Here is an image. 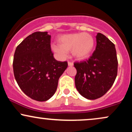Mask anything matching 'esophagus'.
Here are the masks:
<instances>
[{"instance_id":"obj_1","label":"esophagus","mask_w":132,"mask_h":132,"mask_svg":"<svg viewBox=\"0 0 132 132\" xmlns=\"http://www.w3.org/2000/svg\"><path fill=\"white\" fill-rule=\"evenodd\" d=\"M68 66H73V63L69 61V62H68Z\"/></svg>"}]
</instances>
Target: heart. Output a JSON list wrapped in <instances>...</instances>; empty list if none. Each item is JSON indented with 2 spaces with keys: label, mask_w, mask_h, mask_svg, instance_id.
Returning a JSON list of instances; mask_svg holds the SVG:
<instances>
[{
  "label": "heart",
  "mask_w": 132,
  "mask_h": 132,
  "mask_svg": "<svg viewBox=\"0 0 132 132\" xmlns=\"http://www.w3.org/2000/svg\"><path fill=\"white\" fill-rule=\"evenodd\" d=\"M58 45H53V50L61 55L71 51L73 56L83 60L90 55L94 46V40L87 33L63 35L57 39Z\"/></svg>",
  "instance_id": "obj_1"
}]
</instances>
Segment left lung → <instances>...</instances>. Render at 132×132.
<instances>
[{"mask_svg": "<svg viewBox=\"0 0 132 132\" xmlns=\"http://www.w3.org/2000/svg\"><path fill=\"white\" fill-rule=\"evenodd\" d=\"M96 47L86 61L75 62V85L87 99L101 97L113 85L117 75L118 60L115 45L101 33L96 36Z\"/></svg>", "mask_w": 132, "mask_h": 132, "instance_id": "1", "label": "left lung"}]
</instances>
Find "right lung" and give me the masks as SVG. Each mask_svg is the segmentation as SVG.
<instances>
[{"mask_svg":"<svg viewBox=\"0 0 132 132\" xmlns=\"http://www.w3.org/2000/svg\"><path fill=\"white\" fill-rule=\"evenodd\" d=\"M50 43L48 32L33 33L18 45L13 57V74L20 88L41 102L54 95L59 78L68 67L67 61L54 59Z\"/></svg>","mask_w":132,"mask_h":132,"instance_id":"right-lung-1","label":"right lung"}]
</instances>
